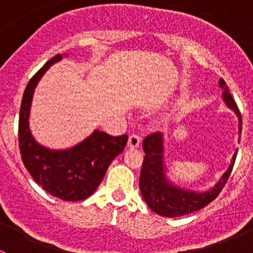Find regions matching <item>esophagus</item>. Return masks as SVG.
I'll return each mask as SVG.
<instances>
[{
    "label": "esophagus",
    "instance_id": "1",
    "mask_svg": "<svg viewBox=\"0 0 253 253\" xmlns=\"http://www.w3.org/2000/svg\"><path fill=\"white\" fill-rule=\"evenodd\" d=\"M141 145V137L138 134H131L128 138V147L129 148H138Z\"/></svg>",
    "mask_w": 253,
    "mask_h": 253
}]
</instances>
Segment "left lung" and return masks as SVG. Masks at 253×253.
Here are the masks:
<instances>
[{
	"mask_svg": "<svg viewBox=\"0 0 253 253\" xmlns=\"http://www.w3.org/2000/svg\"><path fill=\"white\" fill-rule=\"evenodd\" d=\"M219 88H221V99L224 105L235 114L239 121V133H241L242 121L241 115L237 109L233 96L229 93L228 85L221 78H219ZM165 138L164 133L157 132L145 137L143 141V150L145 153L143 160L141 176H139V190L145 203L154 213L168 218H176L186 214L193 213L205 208L207 205L215 200L223 187L225 186L235 163L237 150L226 171L220 176L218 182L207 190L196 191L182 187L175 183L168 175V168L165 164Z\"/></svg>",
	"mask_w": 253,
	"mask_h": 253,
	"instance_id": "left-lung-1",
	"label": "left lung"
}]
</instances>
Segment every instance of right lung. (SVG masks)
Instances as JSON below:
<instances>
[{"label":"right lung","instance_id":"right-lung-1","mask_svg":"<svg viewBox=\"0 0 253 253\" xmlns=\"http://www.w3.org/2000/svg\"><path fill=\"white\" fill-rule=\"evenodd\" d=\"M56 55L28 83L19 111V149L23 164L35 182L50 195L63 201H83L98 188L112 160L121 154L127 136L112 137L94 129L83 141L66 149L40 144L29 126L33 96L40 79L56 62L67 57Z\"/></svg>","mask_w":253,"mask_h":253}]
</instances>
